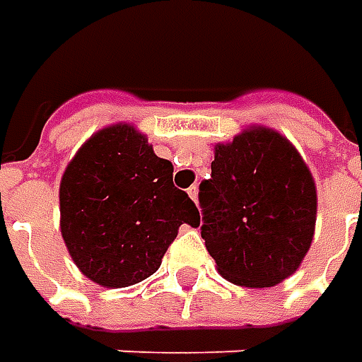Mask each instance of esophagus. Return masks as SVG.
Segmentation results:
<instances>
[{
	"mask_svg": "<svg viewBox=\"0 0 362 362\" xmlns=\"http://www.w3.org/2000/svg\"><path fill=\"white\" fill-rule=\"evenodd\" d=\"M187 193H189V197H191L193 202L197 203V187H195V185H191V187L187 189Z\"/></svg>",
	"mask_w": 362,
	"mask_h": 362,
	"instance_id": "obj_1",
	"label": "esophagus"
}]
</instances>
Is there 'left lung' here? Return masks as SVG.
I'll list each match as a JSON object with an SVG mask.
<instances>
[{
  "instance_id": "obj_1",
  "label": "left lung",
  "mask_w": 362,
  "mask_h": 362,
  "mask_svg": "<svg viewBox=\"0 0 362 362\" xmlns=\"http://www.w3.org/2000/svg\"><path fill=\"white\" fill-rule=\"evenodd\" d=\"M202 238L223 278L268 288L296 272L316 223V187L298 151L257 127L216 146L199 185Z\"/></svg>"
}]
</instances>
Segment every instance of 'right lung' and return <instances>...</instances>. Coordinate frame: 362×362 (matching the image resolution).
Masks as SVG:
<instances>
[{
  "instance_id": "add662e5",
  "label": "right lung",
  "mask_w": 362,
  "mask_h": 362,
  "mask_svg": "<svg viewBox=\"0 0 362 362\" xmlns=\"http://www.w3.org/2000/svg\"><path fill=\"white\" fill-rule=\"evenodd\" d=\"M62 238L92 282L124 288L159 270L179 226H199L197 205L173 185L171 160L159 159L132 127L94 134L60 183Z\"/></svg>"
}]
</instances>
